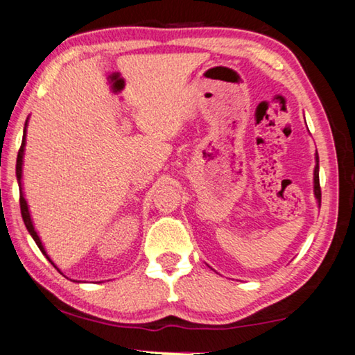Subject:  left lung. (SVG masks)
Returning <instances> with one entry per match:
<instances>
[{
  "mask_svg": "<svg viewBox=\"0 0 355 355\" xmlns=\"http://www.w3.org/2000/svg\"><path fill=\"white\" fill-rule=\"evenodd\" d=\"M315 196L321 206V185H319V157L316 153V166H315Z\"/></svg>",
  "mask_w": 355,
  "mask_h": 355,
  "instance_id": "8db88e82",
  "label": "left lung"
}]
</instances>
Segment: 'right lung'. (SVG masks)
I'll list each match as a JSON object with an SVG mask.
<instances>
[{
    "label": "right lung",
    "mask_w": 355,
    "mask_h": 355,
    "mask_svg": "<svg viewBox=\"0 0 355 355\" xmlns=\"http://www.w3.org/2000/svg\"><path fill=\"white\" fill-rule=\"evenodd\" d=\"M26 124H28V119H26ZM26 124H25V130H23V139H21V146H20V149H19V155H17V166H15L17 181H19V187H20V209H21V217H23V222H25V226H26L28 232H30V234L33 236V239H34V242L37 243V247H39L40 252H42V253L45 254V257H46V259H49L50 263L53 264V261H51V259H50V257H49V254H46L45 248H44V245H42V242H40V239H39V236H37L36 230H34L33 220H31V216H30V209H28L26 200H25V196H23V191H21V166H23V150H25ZM53 266H55V264H53ZM55 267H56V266H55ZM56 269H58V267H56Z\"/></svg>",
    "instance_id": "add662e5"
}]
</instances>
